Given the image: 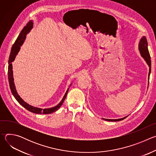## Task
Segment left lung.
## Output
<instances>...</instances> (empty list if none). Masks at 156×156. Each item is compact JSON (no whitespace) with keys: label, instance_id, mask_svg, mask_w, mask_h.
<instances>
[{"label":"left lung","instance_id":"8db88e82","mask_svg":"<svg viewBox=\"0 0 156 156\" xmlns=\"http://www.w3.org/2000/svg\"><path fill=\"white\" fill-rule=\"evenodd\" d=\"M138 48H139V51H140V52L141 54V57H143V58L146 62L147 64L148 65L149 67V74H148V80L149 81V76H150V73H151V57H150V54H149L148 48H147V39H146L145 36H143L141 38V39L140 41V42H139ZM126 117H127V116H126L123 118H122V119H102L104 120H106V121L117 122V121L122 120L125 119Z\"/></svg>","mask_w":156,"mask_h":156}]
</instances>
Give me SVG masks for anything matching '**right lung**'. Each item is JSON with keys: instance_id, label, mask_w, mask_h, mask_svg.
<instances>
[{"instance_id": "add662e5", "label": "right lung", "mask_w": 156, "mask_h": 156, "mask_svg": "<svg viewBox=\"0 0 156 156\" xmlns=\"http://www.w3.org/2000/svg\"><path fill=\"white\" fill-rule=\"evenodd\" d=\"M33 21H30V22L27 23V26L24 27V28L22 30L21 33H20L18 37H17L16 40L15 41L14 44L13 45L12 48V50L10 52V55L9 57V67H8V78H9V85H10V90L12 91V94L16 99V100L22 105L23 107H25L26 109L30 111V112L37 114H52L55 111H57L60 106L62 105L63 101H65L66 95H67L69 87L66 90L63 98H62V101L60 102L58 104L55 105V107H51V108H38L36 107H33L26 102H25L23 99L21 98V97L18 95L16 90V87L15 86L14 83V79H13V67H12V62L14 61L16 55L18 54V52L20 51V47L21 46L22 44H23L27 34L30 31V30L33 28ZM72 84H70V86H71Z\"/></svg>"}]
</instances>
